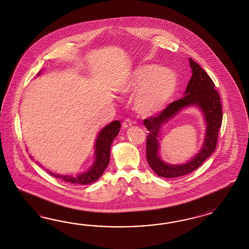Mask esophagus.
I'll return each mask as SVG.
<instances>
[{"label": "esophagus", "instance_id": "1", "mask_svg": "<svg viewBox=\"0 0 249 249\" xmlns=\"http://www.w3.org/2000/svg\"><path fill=\"white\" fill-rule=\"evenodd\" d=\"M132 126V122L129 120V119H126L124 122L122 123V127L124 128H128L129 127Z\"/></svg>", "mask_w": 249, "mask_h": 249}]
</instances>
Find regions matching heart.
Returning <instances> with one entry per match:
<instances>
[{"label": "heart", "mask_w": 249, "mask_h": 249, "mask_svg": "<svg viewBox=\"0 0 249 249\" xmlns=\"http://www.w3.org/2000/svg\"><path fill=\"white\" fill-rule=\"evenodd\" d=\"M178 75L173 69L160 68L155 64H143L133 68L121 85L123 95L136 92V110L143 116H151L161 111L176 92Z\"/></svg>", "instance_id": "b5f03b06"}]
</instances>
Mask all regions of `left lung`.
Returning <instances> with one entry per match:
<instances>
[{"label": "left lung", "instance_id": "1", "mask_svg": "<svg viewBox=\"0 0 249 249\" xmlns=\"http://www.w3.org/2000/svg\"><path fill=\"white\" fill-rule=\"evenodd\" d=\"M189 63L193 75L183 94L184 96L171 103L159 116L151 117L143 121L145 127L150 131L147 136V161L153 172L163 178L180 177L196 171L202 165L215 150L219 128L222 125V106L218 92L214 89V84L211 77L196 62L189 58ZM188 106L198 107L204 116L207 126L204 142L200 151L187 163L171 165L163 162L158 153L160 148L158 140L161 127L181 109Z\"/></svg>", "mask_w": 249, "mask_h": 249}]
</instances>
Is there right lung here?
<instances>
[{
	"label": "right lung",
	"mask_w": 249,
	"mask_h": 249,
	"mask_svg": "<svg viewBox=\"0 0 249 249\" xmlns=\"http://www.w3.org/2000/svg\"><path fill=\"white\" fill-rule=\"evenodd\" d=\"M40 74H41V71H39L37 76L40 75ZM121 126V121H112L111 123L105 126L99 131L98 138L95 142V160L88 171L76 175H63V174H54L47 170L46 171L51 175H53V177L59 178L63 181L71 182V183L85 185V184H89L97 181L105 172L106 168L109 163L110 147L113 142L114 139L120 132Z\"/></svg>",
	"instance_id": "obj_1"
}]
</instances>
